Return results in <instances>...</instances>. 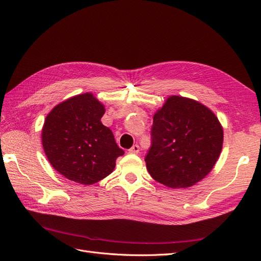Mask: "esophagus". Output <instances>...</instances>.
Masks as SVG:
<instances>
[{
    "label": "esophagus",
    "instance_id": "34e87169",
    "mask_svg": "<svg viewBox=\"0 0 261 261\" xmlns=\"http://www.w3.org/2000/svg\"><path fill=\"white\" fill-rule=\"evenodd\" d=\"M129 153H138L139 152V146L138 145H134L129 150H128Z\"/></svg>",
    "mask_w": 261,
    "mask_h": 261
}]
</instances>
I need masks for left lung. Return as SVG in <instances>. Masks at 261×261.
<instances>
[{
	"mask_svg": "<svg viewBox=\"0 0 261 261\" xmlns=\"http://www.w3.org/2000/svg\"><path fill=\"white\" fill-rule=\"evenodd\" d=\"M222 145L223 128L210 109L171 96L153 115L147 170L168 187H191L209 174Z\"/></svg>",
	"mask_w": 261,
	"mask_h": 261,
	"instance_id": "1",
	"label": "left lung"
}]
</instances>
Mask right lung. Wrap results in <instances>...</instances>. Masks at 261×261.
<instances>
[{"mask_svg": "<svg viewBox=\"0 0 261 261\" xmlns=\"http://www.w3.org/2000/svg\"><path fill=\"white\" fill-rule=\"evenodd\" d=\"M105 106L92 93L69 98L54 107L42 127V146L60 174L91 185L111 174L124 151L112 130L101 123Z\"/></svg>", "mask_w": 261, "mask_h": 261, "instance_id": "obj_1", "label": "right lung"}]
</instances>
